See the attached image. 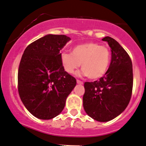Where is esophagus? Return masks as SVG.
<instances>
[{
  "instance_id": "esophagus-1",
  "label": "esophagus",
  "mask_w": 146,
  "mask_h": 146,
  "mask_svg": "<svg viewBox=\"0 0 146 146\" xmlns=\"http://www.w3.org/2000/svg\"><path fill=\"white\" fill-rule=\"evenodd\" d=\"M76 82H77V84H83L82 81H79V80H77V81H76Z\"/></svg>"
}]
</instances>
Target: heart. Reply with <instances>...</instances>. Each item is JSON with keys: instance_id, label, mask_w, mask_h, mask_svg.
<instances>
[{"instance_id": "b5f03b06", "label": "heart", "mask_w": 146, "mask_h": 146, "mask_svg": "<svg viewBox=\"0 0 146 146\" xmlns=\"http://www.w3.org/2000/svg\"><path fill=\"white\" fill-rule=\"evenodd\" d=\"M60 59L67 73H73L81 63L83 70L80 75L95 80L106 74L111 62V53L105 46L88 42L73 47L72 53H62Z\"/></svg>"}]
</instances>
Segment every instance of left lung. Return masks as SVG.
Masks as SVG:
<instances>
[{"label":"left lung","instance_id":"8db88e82","mask_svg":"<svg viewBox=\"0 0 146 146\" xmlns=\"http://www.w3.org/2000/svg\"><path fill=\"white\" fill-rule=\"evenodd\" d=\"M111 51L108 70L99 81L85 82L83 106L94 120L106 122L120 115L130 101L133 86L132 63L128 54L115 39L105 37Z\"/></svg>","mask_w":146,"mask_h":146}]
</instances>
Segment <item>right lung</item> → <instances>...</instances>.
I'll use <instances>...</instances> for the list:
<instances>
[{"mask_svg":"<svg viewBox=\"0 0 146 146\" xmlns=\"http://www.w3.org/2000/svg\"><path fill=\"white\" fill-rule=\"evenodd\" d=\"M70 40L65 35L48 34L27 46L22 54L18 70L19 97L27 111L39 119L58 115L76 85L60 59V50Z\"/></svg>","mask_w":146,"mask_h":146,"instance_id":"add662e5","label":"right lung"}]
</instances>
